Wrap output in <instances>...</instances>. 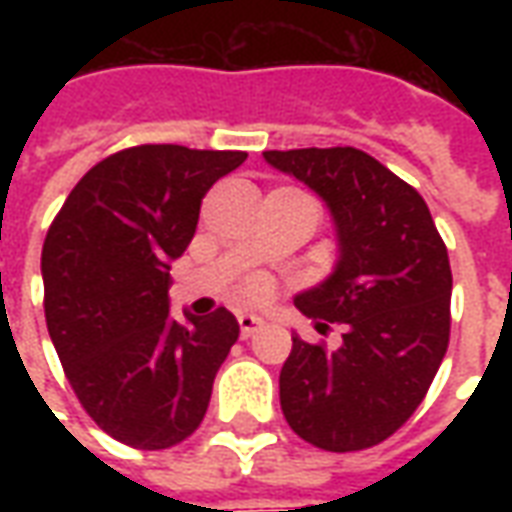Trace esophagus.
Listing matches in <instances>:
<instances>
[{
    "instance_id": "obj_1",
    "label": "esophagus",
    "mask_w": 512,
    "mask_h": 512,
    "mask_svg": "<svg viewBox=\"0 0 512 512\" xmlns=\"http://www.w3.org/2000/svg\"><path fill=\"white\" fill-rule=\"evenodd\" d=\"M238 326H241V337L249 340L252 334L263 329V318H257L252 312H241V315H238Z\"/></svg>"
}]
</instances>
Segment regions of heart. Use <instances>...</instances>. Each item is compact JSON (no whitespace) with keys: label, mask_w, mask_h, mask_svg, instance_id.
I'll return each instance as SVG.
<instances>
[{"label":"heart","mask_w":512,"mask_h":512,"mask_svg":"<svg viewBox=\"0 0 512 512\" xmlns=\"http://www.w3.org/2000/svg\"><path fill=\"white\" fill-rule=\"evenodd\" d=\"M268 293H271V285H268V279H263V277L249 279V282H246V285H244V296H246V299L260 301V299H266Z\"/></svg>","instance_id":"obj_1"}]
</instances>
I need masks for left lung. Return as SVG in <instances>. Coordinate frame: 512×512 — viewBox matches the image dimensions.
<instances>
[{
    "instance_id": "1",
    "label": "left lung",
    "mask_w": 512,
    "mask_h": 512,
    "mask_svg": "<svg viewBox=\"0 0 512 512\" xmlns=\"http://www.w3.org/2000/svg\"><path fill=\"white\" fill-rule=\"evenodd\" d=\"M263 158L332 213L337 263L293 301L307 318L345 329L337 348L293 337L279 373L282 414L321 450H365L417 411L447 354V246L417 189L356 147L266 150Z\"/></svg>"
}]
</instances>
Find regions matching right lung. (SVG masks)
<instances>
[{
  "instance_id": "right-lung-1",
  "label": "right lung",
  "mask_w": 512,
  "mask_h": 512,
  "mask_svg": "<svg viewBox=\"0 0 512 512\" xmlns=\"http://www.w3.org/2000/svg\"><path fill=\"white\" fill-rule=\"evenodd\" d=\"M244 161L241 150L128 147L95 164L51 222L40 255L51 343L84 411L128 447L191 436L238 340L224 307L175 321L167 290L205 191Z\"/></svg>"
}]
</instances>
